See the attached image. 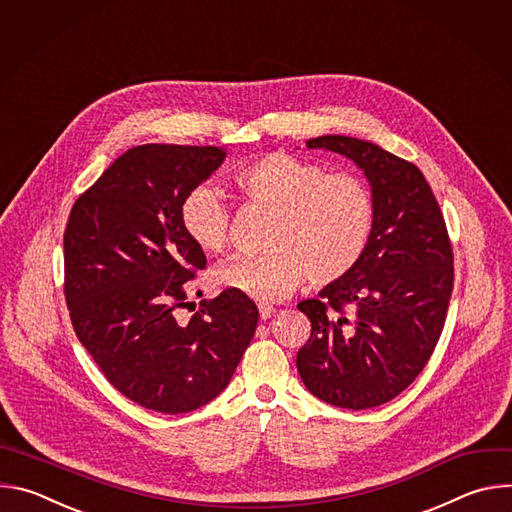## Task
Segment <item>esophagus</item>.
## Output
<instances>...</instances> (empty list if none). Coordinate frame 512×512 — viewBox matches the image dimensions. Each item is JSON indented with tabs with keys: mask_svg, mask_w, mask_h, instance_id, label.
I'll list each match as a JSON object with an SVG mask.
<instances>
[{
	"mask_svg": "<svg viewBox=\"0 0 512 512\" xmlns=\"http://www.w3.org/2000/svg\"><path fill=\"white\" fill-rule=\"evenodd\" d=\"M273 314H275V308H273V306H269V304H259V316H261V320H269Z\"/></svg>",
	"mask_w": 512,
	"mask_h": 512,
	"instance_id": "34e87169",
	"label": "esophagus"
}]
</instances>
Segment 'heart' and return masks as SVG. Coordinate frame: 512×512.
<instances>
[{
    "mask_svg": "<svg viewBox=\"0 0 512 512\" xmlns=\"http://www.w3.org/2000/svg\"><path fill=\"white\" fill-rule=\"evenodd\" d=\"M233 186L253 204L273 210L257 255H235L214 269V283L257 302L289 296L306 277L328 285L348 277L367 255L377 227V198L354 172L289 154H267L233 172ZM182 229L204 253L229 243L231 206L221 192L198 186L180 208Z\"/></svg>",
    "mask_w": 512,
    "mask_h": 512,
    "instance_id": "obj_1",
    "label": "heart"
}]
</instances>
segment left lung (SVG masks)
I'll return each mask as SVG.
<instances>
[{
  "instance_id": "obj_1",
  "label": "left lung",
  "mask_w": 512,
  "mask_h": 512,
  "mask_svg": "<svg viewBox=\"0 0 512 512\" xmlns=\"http://www.w3.org/2000/svg\"><path fill=\"white\" fill-rule=\"evenodd\" d=\"M306 145L342 154L364 172L377 198V227L348 277L298 304L312 334L296 364L318 399L371 409L417 379L442 336L454 289L452 243L415 164L346 135H322Z\"/></svg>"
}]
</instances>
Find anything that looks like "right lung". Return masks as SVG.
Wrapping results in <instances>:
<instances>
[{"label":"right lung","instance_id":"add662e5","mask_svg":"<svg viewBox=\"0 0 512 512\" xmlns=\"http://www.w3.org/2000/svg\"><path fill=\"white\" fill-rule=\"evenodd\" d=\"M212 145L145 143L119 156L72 204L64 231V298L81 344L133 403L188 413L221 393L259 310L225 289L190 320L188 281L204 253L182 229L188 192L225 160Z\"/></svg>","mask_w":512,"mask_h":512}]
</instances>
